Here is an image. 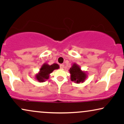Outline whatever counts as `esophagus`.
<instances>
[{
	"instance_id": "34e87169",
	"label": "esophagus",
	"mask_w": 124,
	"mask_h": 124,
	"mask_svg": "<svg viewBox=\"0 0 124 124\" xmlns=\"http://www.w3.org/2000/svg\"><path fill=\"white\" fill-rule=\"evenodd\" d=\"M63 67H64V65H63V64H61V65H60V68L61 69H63Z\"/></svg>"
}]
</instances>
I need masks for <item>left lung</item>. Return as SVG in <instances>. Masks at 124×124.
<instances>
[{
	"label": "left lung",
	"mask_w": 124,
	"mask_h": 124,
	"mask_svg": "<svg viewBox=\"0 0 124 124\" xmlns=\"http://www.w3.org/2000/svg\"><path fill=\"white\" fill-rule=\"evenodd\" d=\"M69 71H70L71 80L76 83H83L88 77L87 72L82 70L80 66L76 63L72 64Z\"/></svg>",
	"instance_id": "8db88e82"
}]
</instances>
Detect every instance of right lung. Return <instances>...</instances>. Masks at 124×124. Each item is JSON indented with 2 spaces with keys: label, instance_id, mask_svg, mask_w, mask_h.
<instances>
[{
  "label": "right lung",
  "instance_id": "add662e5",
  "mask_svg": "<svg viewBox=\"0 0 124 124\" xmlns=\"http://www.w3.org/2000/svg\"><path fill=\"white\" fill-rule=\"evenodd\" d=\"M59 66L57 63H53L49 65L47 63H44L39 69V72L36 74L35 79L39 82H44L49 79L50 74L54 70L58 69Z\"/></svg>",
  "mask_w": 124,
  "mask_h": 124
}]
</instances>
